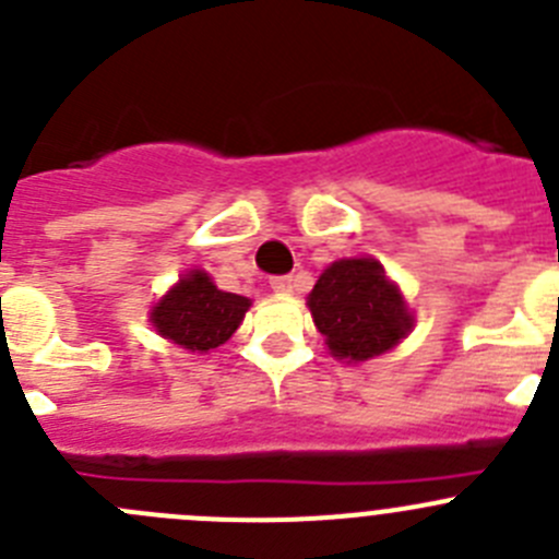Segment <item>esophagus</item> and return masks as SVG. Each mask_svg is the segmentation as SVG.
<instances>
[{
    "instance_id": "obj_1",
    "label": "esophagus",
    "mask_w": 559,
    "mask_h": 559,
    "mask_svg": "<svg viewBox=\"0 0 559 559\" xmlns=\"http://www.w3.org/2000/svg\"><path fill=\"white\" fill-rule=\"evenodd\" d=\"M270 286H273V292H278V295H289V292L295 289V278H292V275H275V278H270Z\"/></svg>"
}]
</instances>
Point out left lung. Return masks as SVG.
I'll use <instances>...</instances> for the list:
<instances>
[{
  "instance_id": "left-lung-1",
  "label": "left lung",
  "mask_w": 559,
  "mask_h": 559,
  "mask_svg": "<svg viewBox=\"0 0 559 559\" xmlns=\"http://www.w3.org/2000/svg\"><path fill=\"white\" fill-rule=\"evenodd\" d=\"M331 356L367 361L386 354L412 331L404 295L376 259H340L323 270L306 298Z\"/></svg>"
}]
</instances>
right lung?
<instances>
[{
    "instance_id": "right-lung-1",
    "label": "right lung",
    "mask_w": 559,
    "mask_h": 559,
    "mask_svg": "<svg viewBox=\"0 0 559 559\" xmlns=\"http://www.w3.org/2000/svg\"><path fill=\"white\" fill-rule=\"evenodd\" d=\"M250 300L217 289L203 270H189L173 289L153 306L150 323L164 340L192 354H209L230 340L245 320Z\"/></svg>"
}]
</instances>
